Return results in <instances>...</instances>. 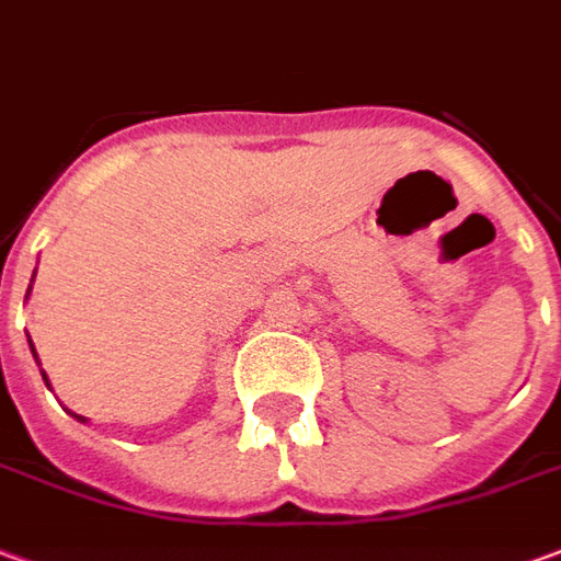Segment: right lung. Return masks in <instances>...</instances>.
Wrapping results in <instances>:
<instances>
[{"mask_svg":"<svg viewBox=\"0 0 561 561\" xmlns=\"http://www.w3.org/2000/svg\"><path fill=\"white\" fill-rule=\"evenodd\" d=\"M33 279H35V273H33ZM30 291H33V282H30ZM30 291H26V297H30ZM30 348H33V355H35L33 340H30ZM35 362H38V355H35ZM42 379H45V386H50V379H48V374H45V370H42ZM72 416H76L78 422H88V419H84V416H78V413H72Z\"/></svg>","mask_w":561,"mask_h":561,"instance_id":"1","label":"right lung"}]
</instances>
